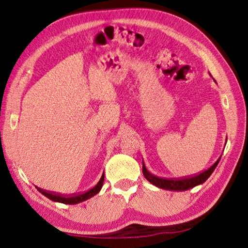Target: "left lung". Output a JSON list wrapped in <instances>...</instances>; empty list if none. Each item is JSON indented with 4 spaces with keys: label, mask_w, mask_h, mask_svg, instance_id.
I'll use <instances>...</instances> for the list:
<instances>
[{
    "label": "left lung",
    "mask_w": 248,
    "mask_h": 248,
    "mask_svg": "<svg viewBox=\"0 0 248 248\" xmlns=\"http://www.w3.org/2000/svg\"><path fill=\"white\" fill-rule=\"evenodd\" d=\"M220 158L217 159V161L211 166L210 168H208L205 171H202V173L194 175V177L191 178H184V179H178V180H173V179H164V178H159L157 175L152 174L150 171H148L144 165L143 161V167L142 171L144 177L146 178L148 182H151L152 184H154L155 186L164 188V190H169V191H186L190 190V188L194 187L196 186H200V184L204 183L207 179H208L211 173L214 172V170L217 167L219 164Z\"/></svg>",
    "instance_id": "1"
}]
</instances>
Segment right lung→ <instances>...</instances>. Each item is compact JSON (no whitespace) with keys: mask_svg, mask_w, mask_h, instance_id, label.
Segmentation results:
<instances>
[{"mask_svg":"<svg viewBox=\"0 0 248 248\" xmlns=\"http://www.w3.org/2000/svg\"><path fill=\"white\" fill-rule=\"evenodd\" d=\"M103 182H104V172H103L102 177L100 179V181L97 182V184L94 187H92L91 190L87 191L83 194H79V195H73L70 197H66L62 196V194H55V193H51L47 191H44L42 188L38 187V191L40 193H42L44 196H46L47 199H49L53 202H62V204H68V205H75V204H79L81 202H84L89 199H91L94 195H96L98 192L101 191V188L103 186Z\"/></svg>","mask_w":248,"mask_h":248,"instance_id":"right-lung-1","label":"right lung"}]
</instances>
